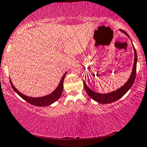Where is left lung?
<instances>
[{"instance_id": "1", "label": "left lung", "mask_w": 147, "mask_h": 147, "mask_svg": "<svg viewBox=\"0 0 147 147\" xmlns=\"http://www.w3.org/2000/svg\"><path fill=\"white\" fill-rule=\"evenodd\" d=\"M121 32L129 37V35L127 32H126L125 30H120ZM134 47V46H133ZM134 48V51H135V62H134L133 64V71H132V73L131 74V76L128 80V81L125 84V85L121 86V88L117 89L115 91L111 92L110 93L107 94H100L98 93V92H94L93 90H90L89 88L86 86L85 82L83 81V85L84 87L85 88V90L86 93L88 94V96H89L92 99H93L95 101L98 102L99 103H101V104H107V103H111L115 102V101H117L119 100V98H121L122 96H124L127 92L129 90L130 88H131V86H133V84L135 82V77H136V63H137V55H136V49Z\"/></svg>"}]
</instances>
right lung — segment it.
I'll list each match as a JSON object with an SVG mask.
<instances>
[{"label":"right lung","instance_id":"add662e5","mask_svg":"<svg viewBox=\"0 0 147 147\" xmlns=\"http://www.w3.org/2000/svg\"><path fill=\"white\" fill-rule=\"evenodd\" d=\"M66 74H67V73L64 74V75L63 76V78H62V79L61 80V82H60L59 86H58V87L57 88H56L55 91L53 92L52 93L50 94L47 95V96H42V97H37V98L30 97L22 94L21 92L18 91V90L13 86V84H12L11 80H10V82H11L12 87L13 88L14 91L19 95L22 98H23L24 100H25L26 102H28V103H30V104H31L32 105H34V106L45 107V106H49V105H51V104H53V102H55V101H57L58 99L61 97L62 92H63V82H64V79H65Z\"/></svg>","mask_w":147,"mask_h":147}]
</instances>
